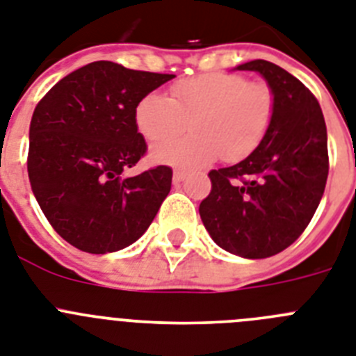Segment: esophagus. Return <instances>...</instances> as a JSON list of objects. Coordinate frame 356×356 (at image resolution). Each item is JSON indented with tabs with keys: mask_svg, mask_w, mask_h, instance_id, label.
<instances>
[{
	"mask_svg": "<svg viewBox=\"0 0 356 356\" xmlns=\"http://www.w3.org/2000/svg\"><path fill=\"white\" fill-rule=\"evenodd\" d=\"M185 175H187V172H185L184 169H175V175H172V181H175V184H180V181L185 178Z\"/></svg>",
	"mask_w": 356,
	"mask_h": 356,
	"instance_id": "esophagus-1",
	"label": "esophagus"
}]
</instances>
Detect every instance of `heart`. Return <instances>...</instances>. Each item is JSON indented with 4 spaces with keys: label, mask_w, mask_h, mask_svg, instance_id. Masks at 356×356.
I'll return each mask as SVG.
<instances>
[{
    "label": "heart",
    "mask_w": 356,
    "mask_h": 356,
    "mask_svg": "<svg viewBox=\"0 0 356 356\" xmlns=\"http://www.w3.org/2000/svg\"><path fill=\"white\" fill-rule=\"evenodd\" d=\"M275 115V95L266 83L239 74L212 72L184 79L171 86V100L158 93L142 97L135 109L136 129L154 145L160 163L198 167L221 156L241 162L268 135ZM191 124L195 135L177 138Z\"/></svg>",
    "instance_id": "obj_1"
}]
</instances>
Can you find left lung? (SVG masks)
<instances>
[{"mask_svg": "<svg viewBox=\"0 0 356 356\" xmlns=\"http://www.w3.org/2000/svg\"><path fill=\"white\" fill-rule=\"evenodd\" d=\"M238 70L259 72L268 81L275 115L250 156L209 172L212 189L200 216L221 248L265 259L305 232L321 203L330 171L326 122L314 93L281 66L256 59Z\"/></svg>", "mask_w": 356, "mask_h": 356, "instance_id": "8db88e82", "label": "left lung"}]
</instances>
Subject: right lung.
I'll return each mask as SVG.
<instances>
[{
    "label": "right lung",
    "mask_w": 356,
    "mask_h": 356,
    "mask_svg": "<svg viewBox=\"0 0 356 356\" xmlns=\"http://www.w3.org/2000/svg\"><path fill=\"white\" fill-rule=\"evenodd\" d=\"M172 77L95 60L60 79L33 109L26 158L33 196L54 230L79 250L129 247L171 191V167L131 178L122 172L147 153L136 104Z\"/></svg>",
    "instance_id": "add662e5"
}]
</instances>
